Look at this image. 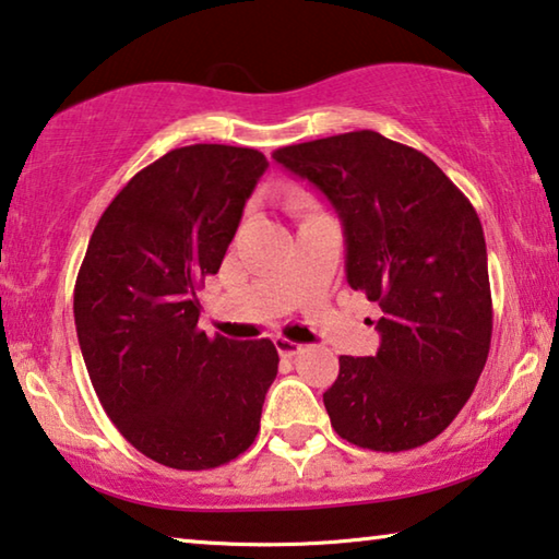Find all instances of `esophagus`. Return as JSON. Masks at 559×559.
Returning <instances> with one entry per match:
<instances>
[{"instance_id": "obj_1", "label": "esophagus", "mask_w": 559, "mask_h": 559, "mask_svg": "<svg viewBox=\"0 0 559 559\" xmlns=\"http://www.w3.org/2000/svg\"><path fill=\"white\" fill-rule=\"evenodd\" d=\"M276 348H278V354L283 356V359H294V356H298V354L304 352L301 344H296V341L283 338V336L276 338Z\"/></svg>"}]
</instances>
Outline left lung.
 Listing matches in <instances>:
<instances>
[{
  "mask_svg": "<svg viewBox=\"0 0 559 559\" xmlns=\"http://www.w3.org/2000/svg\"><path fill=\"white\" fill-rule=\"evenodd\" d=\"M273 160L336 207L346 281L377 301V356H341L323 394L341 439L406 452L439 437L472 396L492 341L479 215L435 160L373 130L286 145Z\"/></svg>",
  "mask_w": 559,
  "mask_h": 559,
  "instance_id": "8db88e82",
  "label": "left lung"
}]
</instances>
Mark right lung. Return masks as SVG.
<instances>
[{
  "label": "right lung",
  "instance_id": "right-lung-1",
  "mask_svg": "<svg viewBox=\"0 0 559 559\" xmlns=\"http://www.w3.org/2000/svg\"><path fill=\"white\" fill-rule=\"evenodd\" d=\"M265 168L253 147L170 150L115 195L80 265L74 326L99 404L170 469L228 464L261 429L276 346L205 336L195 290L218 273Z\"/></svg>",
  "mask_w": 559,
  "mask_h": 559
}]
</instances>
